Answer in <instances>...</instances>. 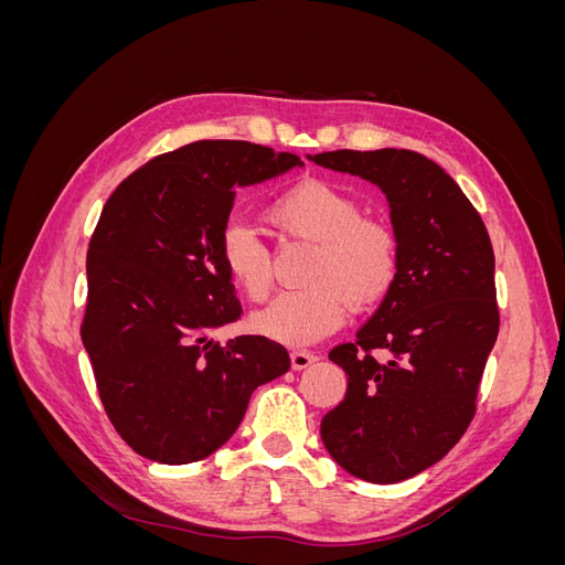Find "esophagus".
<instances>
[{"instance_id": "obj_1", "label": "esophagus", "mask_w": 565, "mask_h": 565, "mask_svg": "<svg viewBox=\"0 0 565 565\" xmlns=\"http://www.w3.org/2000/svg\"><path fill=\"white\" fill-rule=\"evenodd\" d=\"M289 361H292V370H306L309 365H313L318 358L311 351H295L289 355Z\"/></svg>"}]
</instances>
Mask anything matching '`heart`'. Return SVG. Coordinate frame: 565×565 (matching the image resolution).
Listing matches in <instances>:
<instances>
[{
    "mask_svg": "<svg viewBox=\"0 0 565 565\" xmlns=\"http://www.w3.org/2000/svg\"><path fill=\"white\" fill-rule=\"evenodd\" d=\"M270 224L313 243L301 289L276 297L256 316V330L287 347H309L341 330L355 309L380 303L398 280L401 245L386 221L361 216V204L339 185L306 179L285 188L266 207ZM218 259L252 301L270 292V252L256 231L231 221L218 235Z\"/></svg>",
    "mask_w": 565,
    "mask_h": 565,
    "instance_id": "heart-1",
    "label": "heart"
}]
</instances>
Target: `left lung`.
I'll return each mask as SVG.
<instances>
[{
	"instance_id": "8db88e82",
	"label": "left lung",
	"mask_w": 565,
	"mask_h": 565,
	"mask_svg": "<svg viewBox=\"0 0 565 565\" xmlns=\"http://www.w3.org/2000/svg\"><path fill=\"white\" fill-rule=\"evenodd\" d=\"M320 167L382 188L401 245L398 280L355 334L330 351L347 396L320 422L337 465L401 483L446 457L476 413L500 332L494 254L461 188L415 150H332Z\"/></svg>"
}]
</instances>
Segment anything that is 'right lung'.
Returning a JSON list of instances; mask_svg holds the SVG:
<instances>
[{"mask_svg":"<svg viewBox=\"0 0 565 565\" xmlns=\"http://www.w3.org/2000/svg\"><path fill=\"white\" fill-rule=\"evenodd\" d=\"M303 162L247 141H195L136 169L104 204L87 252L82 344L127 446L191 465L241 426L256 386L289 370L285 347L214 330L243 306L218 259L235 191Z\"/></svg>","mask_w":565,"mask_h":565,"instance_id":"right-lung-1","label":"right lung"}]
</instances>
